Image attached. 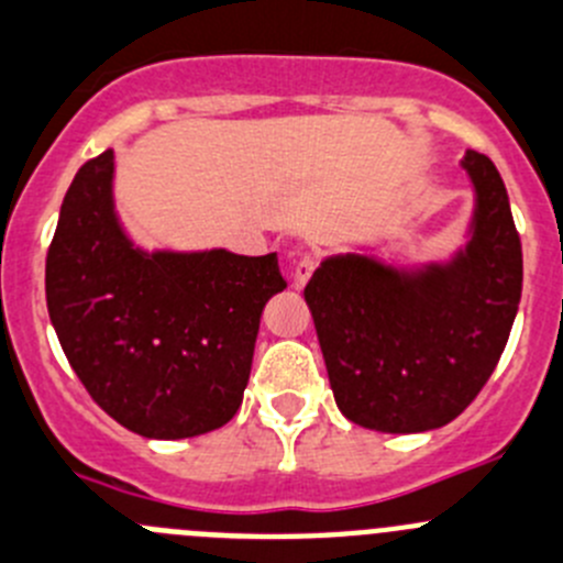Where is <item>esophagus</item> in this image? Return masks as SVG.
Returning <instances> with one entry per match:
<instances>
[{"mask_svg": "<svg viewBox=\"0 0 563 563\" xmlns=\"http://www.w3.org/2000/svg\"><path fill=\"white\" fill-rule=\"evenodd\" d=\"M314 267H318V256H312V254H303L292 262V287H296V290H303V287H307V282L312 278V273H314Z\"/></svg>", "mask_w": 563, "mask_h": 563, "instance_id": "1", "label": "esophagus"}]
</instances>
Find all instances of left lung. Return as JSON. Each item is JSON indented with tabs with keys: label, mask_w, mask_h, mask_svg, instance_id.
<instances>
[{
	"label": "left lung",
	"mask_w": 563,
	"mask_h": 563,
	"mask_svg": "<svg viewBox=\"0 0 563 563\" xmlns=\"http://www.w3.org/2000/svg\"><path fill=\"white\" fill-rule=\"evenodd\" d=\"M464 243L400 265L371 249L325 256L303 298L336 406L382 433L448 426L475 400L508 342L522 296V245L495 163L467 152Z\"/></svg>",
	"instance_id": "8db88e82"
}]
</instances>
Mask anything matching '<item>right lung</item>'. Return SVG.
<instances>
[{"label":"right lung","instance_id":"add662e5","mask_svg":"<svg viewBox=\"0 0 563 563\" xmlns=\"http://www.w3.org/2000/svg\"><path fill=\"white\" fill-rule=\"evenodd\" d=\"M115 154L74 176L46 254V307L90 398L146 439H187L238 415L278 256L143 249L115 210Z\"/></svg>","mask_w":563,"mask_h":563}]
</instances>
